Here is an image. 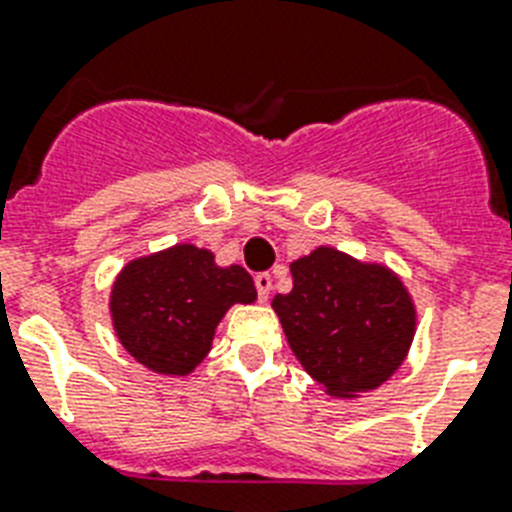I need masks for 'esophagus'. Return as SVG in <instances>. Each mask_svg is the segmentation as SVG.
Returning a JSON list of instances; mask_svg holds the SVG:
<instances>
[{
	"label": "esophagus",
	"mask_w": 512,
	"mask_h": 512,
	"mask_svg": "<svg viewBox=\"0 0 512 512\" xmlns=\"http://www.w3.org/2000/svg\"><path fill=\"white\" fill-rule=\"evenodd\" d=\"M255 286H257V297L268 299L270 289H273V278H270V273H257L255 276Z\"/></svg>",
	"instance_id": "esophagus-1"
}]
</instances>
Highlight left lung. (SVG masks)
<instances>
[{
  "label": "left lung",
  "instance_id": "1",
  "mask_svg": "<svg viewBox=\"0 0 512 512\" xmlns=\"http://www.w3.org/2000/svg\"><path fill=\"white\" fill-rule=\"evenodd\" d=\"M294 286L270 307L310 376L336 400H355L389 381L415 336V302L392 268L336 247L292 263Z\"/></svg>",
  "mask_w": 512,
  "mask_h": 512
}]
</instances>
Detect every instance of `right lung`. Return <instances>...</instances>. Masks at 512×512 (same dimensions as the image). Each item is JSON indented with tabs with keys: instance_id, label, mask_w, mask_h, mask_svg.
<instances>
[{
	"instance_id": "add662e5",
	"label": "right lung",
	"mask_w": 512,
	"mask_h": 512,
	"mask_svg": "<svg viewBox=\"0 0 512 512\" xmlns=\"http://www.w3.org/2000/svg\"><path fill=\"white\" fill-rule=\"evenodd\" d=\"M255 299L242 265L223 268L210 249L173 244L123 265L112 281L110 318L136 363L160 376H189L213 347L228 307Z\"/></svg>"
}]
</instances>
